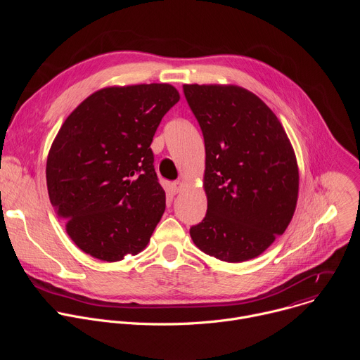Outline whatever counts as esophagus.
<instances>
[{"label": "esophagus", "mask_w": 360, "mask_h": 360, "mask_svg": "<svg viewBox=\"0 0 360 360\" xmlns=\"http://www.w3.org/2000/svg\"><path fill=\"white\" fill-rule=\"evenodd\" d=\"M182 188H184V182L175 181V182L171 185V192H172V193H178V192L182 191Z\"/></svg>", "instance_id": "1"}]
</instances>
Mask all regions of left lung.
Masks as SVG:
<instances>
[{
	"mask_svg": "<svg viewBox=\"0 0 360 360\" xmlns=\"http://www.w3.org/2000/svg\"><path fill=\"white\" fill-rule=\"evenodd\" d=\"M205 141L207 215L193 243L225 262L259 256L288 228L299 171L290 141L265 102L236 85H184Z\"/></svg>",
	"mask_w": 360,
	"mask_h": 360,
	"instance_id": "left-lung-1",
	"label": "left lung"
}]
</instances>
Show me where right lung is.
<instances>
[{"mask_svg":"<svg viewBox=\"0 0 360 360\" xmlns=\"http://www.w3.org/2000/svg\"><path fill=\"white\" fill-rule=\"evenodd\" d=\"M179 101L169 84L108 86L71 112L51 145V205L75 245L117 262L149 242L165 211L150 142Z\"/></svg>","mask_w":360,"mask_h":360,"instance_id":"right-lung-1","label":"right lung"}]
</instances>
